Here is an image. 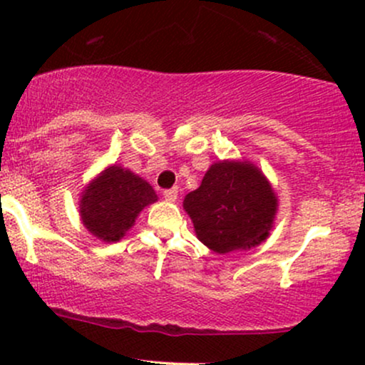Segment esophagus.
I'll list each match as a JSON object with an SVG mask.
<instances>
[{"mask_svg":"<svg viewBox=\"0 0 365 365\" xmlns=\"http://www.w3.org/2000/svg\"><path fill=\"white\" fill-rule=\"evenodd\" d=\"M163 195H165V199L168 202H175L178 199V188H168V190L163 192Z\"/></svg>","mask_w":365,"mask_h":365,"instance_id":"obj_1","label":"esophagus"}]
</instances>
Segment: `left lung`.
<instances>
[{"label": "left lung", "mask_w": 365, "mask_h": 365, "mask_svg": "<svg viewBox=\"0 0 365 365\" xmlns=\"http://www.w3.org/2000/svg\"><path fill=\"white\" fill-rule=\"evenodd\" d=\"M183 209L197 238L217 254L249 250L269 237L278 199L262 171L249 161H217Z\"/></svg>", "instance_id": "1"}]
</instances>
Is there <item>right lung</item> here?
<instances>
[{"instance_id":"obj_1","label":"right lung","mask_w":365,"mask_h":365,"mask_svg":"<svg viewBox=\"0 0 365 365\" xmlns=\"http://www.w3.org/2000/svg\"><path fill=\"white\" fill-rule=\"evenodd\" d=\"M156 200V192L144 178L113 165L82 192V223L99 240L118 242L135 225L142 209Z\"/></svg>"}]
</instances>
